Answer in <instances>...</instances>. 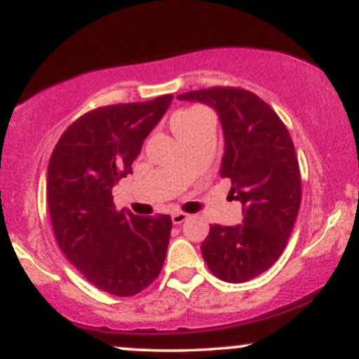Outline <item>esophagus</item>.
<instances>
[{"label": "esophagus", "instance_id": "34e87169", "mask_svg": "<svg viewBox=\"0 0 359 359\" xmlns=\"http://www.w3.org/2000/svg\"><path fill=\"white\" fill-rule=\"evenodd\" d=\"M187 217H189V214H185V212H174L172 214V222H174V224H182Z\"/></svg>", "mask_w": 359, "mask_h": 359}]
</instances>
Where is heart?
I'll list each match as a JSON object with an SVG mask.
<instances>
[{"mask_svg":"<svg viewBox=\"0 0 359 359\" xmlns=\"http://www.w3.org/2000/svg\"><path fill=\"white\" fill-rule=\"evenodd\" d=\"M203 113V109H185V111H180V113H177L174 116V121H172V125H174V130H177L179 126H184L187 125V123H191L194 118L197 116V114Z\"/></svg>","mask_w":359,"mask_h":359,"instance_id":"heart-1","label":"heart"}]
</instances>
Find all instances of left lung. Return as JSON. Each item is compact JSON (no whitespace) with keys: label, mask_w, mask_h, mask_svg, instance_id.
Here are the masks:
<instances>
[{"label":"left lung","mask_w":359,"mask_h":359,"mask_svg":"<svg viewBox=\"0 0 359 359\" xmlns=\"http://www.w3.org/2000/svg\"><path fill=\"white\" fill-rule=\"evenodd\" d=\"M217 113L224 137L221 177L231 180L233 199L243 204V222L214 224L201 245L216 277L243 283L277 262L300 208V172L294 143L282 119L257 94L209 88L179 94Z\"/></svg>","instance_id":"8db88e82"}]
</instances>
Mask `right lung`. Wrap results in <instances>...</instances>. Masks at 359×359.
I'll use <instances>...</instances> for the list:
<instances>
[{
	"mask_svg": "<svg viewBox=\"0 0 359 359\" xmlns=\"http://www.w3.org/2000/svg\"><path fill=\"white\" fill-rule=\"evenodd\" d=\"M174 96L86 113L64 131L47 168V201L62 253L93 285L130 297L158 277L172 219L116 211L113 187L133 172L143 142Z\"/></svg>",
	"mask_w": 359,
	"mask_h": 359,
	"instance_id": "right-lung-1",
	"label": "right lung"
}]
</instances>
